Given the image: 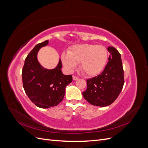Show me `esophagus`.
<instances>
[{"label":"esophagus","mask_w":148,"mask_h":148,"mask_svg":"<svg viewBox=\"0 0 148 148\" xmlns=\"http://www.w3.org/2000/svg\"><path fill=\"white\" fill-rule=\"evenodd\" d=\"M78 79V78L77 77H75V76H73V79L74 80V81H75V80H77Z\"/></svg>","instance_id":"1"}]
</instances>
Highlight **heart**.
I'll use <instances>...</instances> for the list:
<instances>
[{
    "label": "heart",
    "instance_id": "1",
    "mask_svg": "<svg viewBox=\"0 0 148 148\" xmlns=\"http://www.w3.org/2000/svg\"><path fill=\"white\" fill-rule=\"evenodd\" d=\"M107 59V49L92 44H78L71 47L68 53L61 56L62 64L66 70L72 71L80 63V69L88 76H95L104 69Z\"/></svg>",
    "mask_w": 148,
    "mask_h": 148
}]
</instances>
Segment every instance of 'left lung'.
Segmentation results:
<instances>
[{"instance_id":"left-lung-1","label":"left lung","mask_w":148,"mask_h":148,"mask_svg":"<svg viewBox=\"0 0 148 148\" xmlns=\"http://www.w3.org/2000/svg\"><path fill=\"white\" fill-rule=\"evenodd\" d=\"M109 62L104 71L86 80L87 89L84 98L93 106L105 107L115 101L124 84V75L120 53L114 47H109Z\"/></svg>"}]
</instances>
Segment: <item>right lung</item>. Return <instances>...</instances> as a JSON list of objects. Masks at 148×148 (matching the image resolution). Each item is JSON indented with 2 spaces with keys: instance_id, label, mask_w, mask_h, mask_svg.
Wrapping results in <instances>:
<instances>
[{
  "instance_id": "add662e5",
  "label": "right lung",
  "mask_w": 148,
  "mask_h": 148,
  "mask_svg": "<svg viewBox=\"0 0 148 148\" xmlns=\"http://www.w3.org/2000/svg\"><path fill=\"white\" fill-rule=\"evenodd\" d=\"M48 40L36 46L26 57L22 70L23 86L26 95L40 108L56 106L63 100L66 86L72 82V76L62 72L60 59L54 69H44L37 59L40 48L47 45Z\"/></svg>"
}]
</instances>
